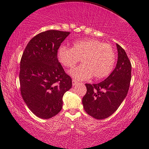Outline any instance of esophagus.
Returning a JSON list of instances; mask_svg holds the SVG:
<instances>
[{
    "mask_svg": "<svg viewBox=\"0 0 149 149\" xmlns=\"http://www.w3.org/2000/svg\"><path fill=\"white\" fill-rule=\"evenodd\" d=\"M72 86H74V85H76V84L78 83V82L77 81H75V80H72Z\"/></svg>",
    "mask_w": 149,
    "mask_h": 149,
    "instance_id": "1",
    "label": "esophagus"
}]
</instances>
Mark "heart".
<instances>
[{"mask_svg": "<svg viewBox=\"0 0 149 149\" xmlns=\"http://www.w3.org/2000/svg\"><path fill=\"white\" fill-rule=\"evenodd\" d=\"M57 58L66 68H72L82 59V64L68 72L73 79L83 81L93 77L103 79L110 74L115 64L113 47L108 43L88 38L75 41L72 48L61 45L57 50Z\"/></svg>", "mask_w": 149, "mask_h": 149, "instance_id": "obj_1", "label": "heart"}]
</instances>
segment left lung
<instances>
[{"instance_id":"8db88e82","label":"left lung","mask_w":149,"mask_h":149,"mask_svg":"<svg viewBox=\"0 0 149 149\" xmlns=\"http://www.w3.org/2000/svg\"><path fill=\"white\" fill-rule=\"evenodd\" d=\"M118 61L111 74L98 84H86L82 102L86 113L96 119L113 114L127 97L131 79V64L127 53L116 44Z\"/></svg>"}]
</instances>
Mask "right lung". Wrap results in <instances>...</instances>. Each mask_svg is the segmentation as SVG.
<instances>
[{
  "label": "right lung",
  "instance_id": "1",
  "mask_svg": "<svg viewBox=\"0 0 149 149\" xmlns=\"http://www.w3.org/2000/svg\"><path fill=\"white\" fill-rule=\"evenodd\" d=\"M69 32L49 30L29 41L20 64V93L29 109L36 116L48 119L63 108L64 94L72 79L57 58V50Z\"/></svg>",
  "mask_w": 149,
  "mask_h": 149
}]
</instances>
